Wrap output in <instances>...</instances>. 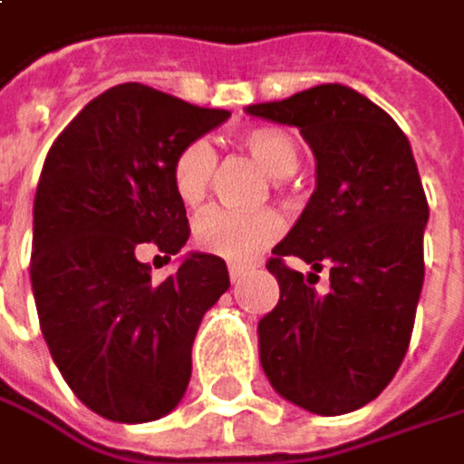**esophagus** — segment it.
I'll return each mask as SVG.
<instances>
[{"instance_id":"1","label":"esophagus","mask_w":464,"mask_h":464,"mask_svg":"<svg viewBox=\"0 0 464 464\" xmlns=\"http://www.w3.org/2000/svg\"><path fill=\"white\" fill-rule=\"evenodd\" d=\"M227 272H230V283H234V285H239V283H242V280L247 277V272H250V269H247V266H237V264H234V266H230Z\"/></svg>"}]
</instances>
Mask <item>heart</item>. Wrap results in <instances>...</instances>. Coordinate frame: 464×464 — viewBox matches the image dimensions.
<instances>
[{
	"instance_id": "1",
	"label": "heart",
	"mask_w": 464,
	"mask_h": 464,
	"mask_svg": "<svg viewBox=\"0 0 464 464\" xmlns=\"http://www.w3.org/2000/svg\"><path fill=\"white\" fill-rule=\"evenodd\" d=\"M242 151L256 160L269 176L285 179L299 165V143L283 127H253L239 135ZM217 157L206 140H192L179 149L170 165L173 192L184 206H198L214 179ZM283 234V219L275 211H222L211 208L192 225L195 247L227 264H250Z\"/></svg>"
}]
</instances>
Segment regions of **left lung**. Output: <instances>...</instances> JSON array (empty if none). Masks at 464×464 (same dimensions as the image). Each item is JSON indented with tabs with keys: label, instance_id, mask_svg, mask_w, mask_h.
Instances as JSON below:
<instances>
[{
	"label": "left lung",
	"instance_id": "obj_1",
	"mask_svg": "<svg viewBox=\"0 0 464 464\" xmlns=\"http://www.w3.org/2000/svg\"><path fill=\"white\" fill-rule=\"evenodd\" d=\"M247 113L299 127L315 154V192L266 269L280 302L258 324L261 364L288 402L343 416L400 370L424 285L427 195L405 132L364 94L321 83ZM314 266L304 278L285 258ZM330 269V294L312 285Z\"/></svg>",
	"mask_w": 464,
	"mask_h": 464
}]
</instances>
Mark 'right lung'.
Segmentation results:
<instances>
[{"instance_id": "add662e5", "label": "right lung", "mask_w": 464, "mask_h": 464, "mask_svg": "<svg viewBox=\"0 0 464 464\" xmlns=\"http://www.w3.org/2000/svg\"><path fill=\"white\" fill-rule=\"evenodd\" d=\"M230 113L143 83L94 97L53 140L34 195L32 294L72 394L119 424L170 413L189 383L203 313L230 288L222 258L189 253L151 283L138 250L165 258L187 239L170 165Z\"/></svg>"}]
</instances>
